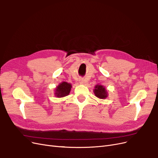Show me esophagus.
Wrapping results in <instances>:
<instances>
[{"label": "esophagus", "instance_id": "1", "mask_svg": "<svg viewBox=\"0 0 158 158\" xmlns=\"http://www.w3.org/2000/svg\"><path fill=\"white\" fill-rule=\"evenodd\" d=\"M79 81H80V84H83V83H84V80H83L82 78H80V80H79Z\"/></svg>", "mask_w": 158, "mask_h": 158}]
</instances>
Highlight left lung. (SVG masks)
Listing matches in <instances>:
<instances>
[{
  "instance_id": "8db88e82",
  "label": "left lung",
  "mask_w": 158,
  "mask_h": 158,
  "mask_svg": "<svg viewBox=\"0 0 158 158\" xmlns=\"http://www.w3.org/2000/svg\"><path fill=\"white\" fill-rule=\"evenodd\" d=\"M95 88L94 93L97 97L99 98V99H105L107 97V92L106 89L102 85H97Z\"/></svg>"
}]
</instances>
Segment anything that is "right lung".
Wrapping results in <instances>:
<instances>
[{"instance_id":"add662e5","label":"right lung","mask_w":158,"mask_h":158,"mask_svg":"<svg viewBox=\"0 0 158 158\" xmlns=\"http://www.w3.org/2000/svg\"><path fill=\"white\" fill-rule=\"evenodd\" d=\"M71 84H70L66 81H63L57 87L56 89V95L57 97H63L69 94L70 89H71Z\"/></svg>"}]
</instances>
